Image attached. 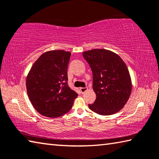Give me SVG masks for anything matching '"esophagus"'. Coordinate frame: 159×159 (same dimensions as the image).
Returning a JSON list of instances; mask_svg holds the SVG:
<instances>
[{"label":"esophagus","instance_id":"esophagus-1","mask_svg":"<svg viewBox=\"0 0 159 159\" xmlns=\"http://www.w3.org/2000/svg\"><path fill=\"white\" fill-rule=\"evenodd\" d=\"M80 92H81V93L83 94V93H85L86 91L88 90V88H80Z\"/></svg>","mask_w":159,"mask_h":159}]
</instances>
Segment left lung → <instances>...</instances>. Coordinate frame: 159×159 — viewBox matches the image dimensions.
Masks as SVG:
<instances>
[{
    "label": "left lung",
    "mask_w": 159,
    "mask_h": 159,
    "mask_svg": "<svg viewBox=\"0 0 159 159\" xmlns=\"http://www.w3.org/2000/svg\"><path fill=\"white\" fill-rule=\"evenodd\" d=\"M93 71L96 99L88 104L97 114L108 116L119 111L130 98L132 83L127 66L117 54L105 49L83 52Z\"/></svg>",
    "instance_id": "8db88e82"
}]
</instances>
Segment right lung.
<instances>
[{"mask_svg":"<svg viewBox=\"0 0 159 159\" xmlns=\"http://www.w3.org/2000/svg\"><path fill=\"white\" fill-rule=\"evenodd\" d=\"M71 52L58 50L43 54L26 78V90L35 109L50 118L61 116L73 106L78 94L68 85Z\"/></svg>","mask_w":159,"mask_h":159,"instance_id":"right-lung-1","label":"right lung"}]
</instances>
